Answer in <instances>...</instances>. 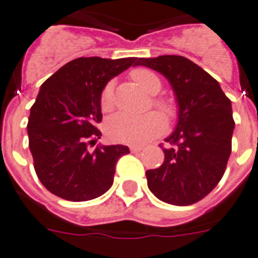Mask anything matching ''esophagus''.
I'll list each match as a JSON object with an SVG mask.
<instances>
[{
	"label": "esophagus",
	"instance_id": "obj_1",
	"mask_svg": "<svg viewBox=\"0 0 258 258\" xmlns=\"http://www.w3.org/2000/svg\"><path fill=\"white\" fill-rule=\"evenodd\" d=\"M141 150H142V146H131L132 153H138Z\"/></svg>",
	"mask_w": 258,
	"mask_h": 258
}]
</instances>
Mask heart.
<instances>
[{
    "mask_svg": "<svg viewBox=\"0 0 258 258\" xmlns=\"http://www.w3.org/2000/svg\"><path fill=\"white\" fill-rule=\"evenodd\" d=\"M131 78L150 95H156L162 90V81L159 77L146 68H137L132 70ZM151 103L158 111L164 114L167 120H173L176 117L177 105L173 99L154 96ZM99 104L104 113L113 109V85L111 82L103 87L100 98H99ZM164 117L158 112H150L141 117H132L126 114H114L105 121V133L114 142L127 145L145 144L166 131Z\"/></svg>",
    "mask_w": 258,
    "mask_h": 258,
    "instance_id": "1",
    "label": "heart"
}]
</instances>
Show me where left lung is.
Returning a JSON list of instances; mask_svg holds the SVG:
<instances>
[{"label":"left lung","instance_id":"1","mask_svg":"<svg viewBox=\"0 0 258 258\" xmlns=\"http://www.w3.org/2000/svg\"><path fill=\"white\" fill-rule=\"evenodd\" d=\"M134 65L162 73L179 104L177 126L163 147L164 162L146 171L149 189L171 205L201 201L221 181L230 158L235 127L231 100L218 81L185 57L137 58Z\"/></svg>","mask_w":258,"mask_h":258}]
</instances>
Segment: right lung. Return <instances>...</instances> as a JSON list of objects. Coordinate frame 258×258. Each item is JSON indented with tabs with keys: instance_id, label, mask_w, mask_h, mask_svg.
Masks as SVG:
<instances>
[{
	"instance_id": "obj_1",
	"label": "right lung",
	"mask_w": 258,
	"mask_h": 258,
	"mask_svg": "<svg viewBox=\"0 0 258 258\" xmlns=\"http://www.w3.org/2000/svg\"><path fill=\"white\" fill-rule=\"evenodd\" d=\"M136 60L79 57L41 85L28 117V147L37 177L57 197L89 201L113 184L116 163L127 146H98L92 153L89 146L102 136L103 87Z\"/></svg>"
}]
</instances>
